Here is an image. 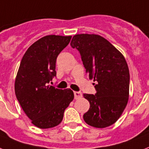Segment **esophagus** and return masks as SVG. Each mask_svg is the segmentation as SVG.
Masks as SVG:
<instances>
[{"mask_svg": "<svg viewBox=\"0 0 149 149\" xmlns=\"http://www.w3.org/2000/svg\"><path fill=\"white\" fill-rule=\"evenodd\" d=\"M74 96L76 100H79L83 96V95H82V93H80V92H74Z\"/></svg>", "mask_w": 149, "mask_h": 149, "instance_id": "34e87169", "label": "esophagus"}]
</instances>
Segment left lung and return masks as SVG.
<instances>
[{
  "label": "left lung",
  "mask_w": 149,
  "mask_h": 149,
  "mask_svg": "<svg viewBox=\"0 0 149 149\" xmlns=\"http://www.w3.org/2000/svg\"><path fill=\"white\" fill-rule=\"evenodd\" d=\"M70 44L79 51L89 79L96 83L95 95H83L90 104L83 119L98 129L110 126L120 118L129 101L130 77L126 60L100 35L77 34Z\"/></svg>",
  "instance_id": "8db88e82"
}]
</instances>
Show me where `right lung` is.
<instances>
[{"instance_id": "obj_1", "label": "right lung", "mask_w": 149, "mask_h": 149, "mask_svg": "<svg viewBox=\"0 0 149 149\" xmlns=\"http://www.w3.org/2000/svg\"><path fill=\"white\" fill-rule=\"evenodd\" d=\"M71 38L60 35L42 37L27 49L18 69L14 83L16 96L33 125L40 129L59 125L64 111L74 99L70 89L49 85L56 74L57 56Z\"/></svg>"}]
</instances>
